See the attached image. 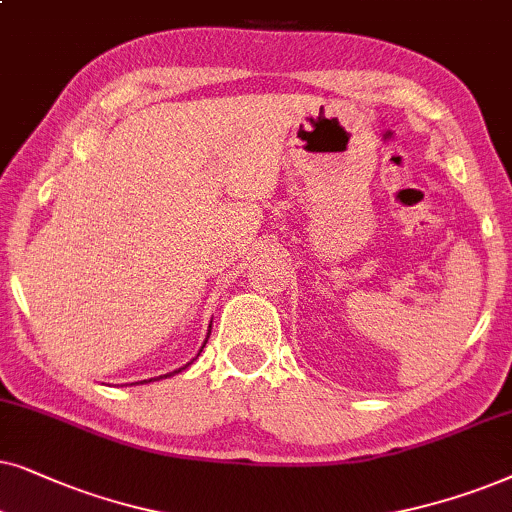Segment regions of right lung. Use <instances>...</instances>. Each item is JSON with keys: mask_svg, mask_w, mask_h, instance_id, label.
Wrapping results in <instances>:
<instances>
[{"mask_svg": "<svg viewBox=\"0 0 512 512\" xmlns=\"http://www.w3.org/2000/svg\"><path fill=\"white\" fill-rule=\"evenodd\" d=\"M208 337H210V330H208V335H206V342H208ZM206 342H203V346H206ZM203 346H201V349H199V353L203 351ZM199 353H196V358H199ZM196 358H194V360H196ZM194 360H192V363H194ZM192 363H187L185 367H189V365H192ZM185 367H180V370H175V372L161 374V377H154V379H145V381H135V384H149V381H159V379H168V377H173V374H177V372H182V370H185Z\"/></svg>", "mask_w": 512, "mask_h": 512, "instance_id": "add662e5", "label": "right lung"}]
</instances>
